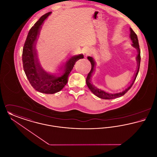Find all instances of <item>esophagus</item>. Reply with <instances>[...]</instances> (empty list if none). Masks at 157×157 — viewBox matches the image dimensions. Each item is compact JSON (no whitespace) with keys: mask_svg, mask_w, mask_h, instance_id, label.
I'll list each match as a JSON object with an SVG mask.
<instances>
[{"mask_svg":"<svg viewBox=\"0 0 157 157\" xmlns=\"http://www.w3.org/2000/svg\"><path fill=\"white\" fill-rule=\"evenodd\" d=\"M84 53H85V54L86 56L90 55L92 53V49L90 48H86L85 49Z\"/></svg>","mask_w":157,"mask_h":157,"instance_id":"34e87169","label":"esophagus"}]
</instances>
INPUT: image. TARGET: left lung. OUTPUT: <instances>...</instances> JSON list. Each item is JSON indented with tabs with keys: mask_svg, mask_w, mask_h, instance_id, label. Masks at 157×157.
<instances>
[{
	"mask_svg": "<svg viewBox=\"0 0 157 157\" xmlns=\"http://www.w3.org/2000/svg\"><path fill=\"white\" fill-rule=\"evenodd\" d=\"M130 38L132 42V46L133 47H134L136 49L137 52H138V55L136 58V61H137V65H138V68L136 70V72L135 74V77L132 81V83L130 84L129 86H128V87L125 90H124L123 91H122L121 92L119 93H116V94H109L107 93L106 92H105L104 90L98 89L96 86H95L94 85H93L91 83L90 81V78L92 77V75L93 72L95 71V67L96 65L94 59H93V58L88 56V59L90 62L91 63V70L90 72V73L88 74V75L87 76L86 79V85L88 86V87L89 88V89L90 90V91L94 94L97 97L101 99H115L117 98L123 96L124 94H125L127 92L130 90V88L132 87V85L134 84L135 81L136 79V78L138 75V72H139V69H140V62H141V52H140V45L138 43V39L136 34L134 32V30H132L131 28H130Z\"/></svg>",
	"mask_w": 157,
	"mask_h": 157,
	"instance_id": "left-lung-1",
	"label": "left lung"
}]
</instances>
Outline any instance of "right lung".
<instances>
[{
    "mask_svg": "<svg viewBox=\"0 0 157 157\" xmlns=\"http://www.w3.org/2000/svg\"><path fill=\"white\" fill-rule=\"evenodd\" d=\"M51 12L43 15L30 29L23 46L22 62L26 76L32 87L38 92L46 94H53L59 92L67 83L68 76L78 60L83 58L80 54L72 56L63 66V73L60 76L46 72L41 67L37 59L36 44L45 19ZM62 67L60 69H62Z\"/></svg>",
    "mask_w": 157,
    "mask_h": 157,
    "instance_id": "add662e5",
    "label": "right lung"
}]
</instances>
